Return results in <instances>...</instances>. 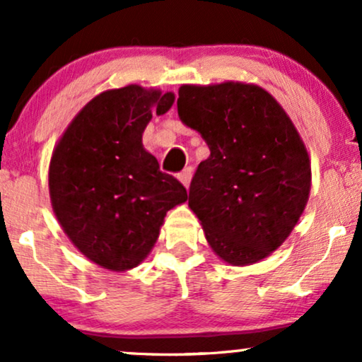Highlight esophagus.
<instances>
[{
	"mask_svg": "<svg viewBox=\"0 0 362 362\" xmlns=\"http://www.w3.org/2000/svg\"><path fill=\"white\" fill-rule=\"evenodd\" d=\"M178 180H180L182 184H184L185 189H189L190 180H192V168H185L184 172L178 173Z\"/></svg>",
	"mask_w": 362,
	"mask_h": 362,
	"instance_id": "esophagus-1",
	"label": "esophagus"
}]
</instances>
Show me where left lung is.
I'll return each mask as SVG.
<instances>
[{
    "label": "left lung",
    "instance_id": "left-lung-1",
    "mask_svg": "<svg viewBox=\"0 0 362 362\" xmlns=\"http://www.w3.org/2000/svg\"><path fill=\"white\" fill-rule=\"evenodd\" d=\"M178 117L209 146L189 207L219 259L250 265L284 243L305 211L310 156L284 109L257 85H184Z\"/></svg>",
    "mask_w": 362,
    "mask_h": 362
}]
</instances>
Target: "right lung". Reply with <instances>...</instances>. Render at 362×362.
<instances>
[{"instance_id": "right-lung-1", "label": "right lung", "mask_w": 362, "mask_h": 362, "mask_svg": "<svg viewBox=\"0 0 362 362\" xmlns=\"http://www.w3.org/2000/svg\"><path fill=\"white\" fill-rule=\"evenodd\" d=\"M172 91L139 85L107 90L86 103L54 148L49 194L74 247L103 269L124 272L148 257L167 211L185 187L160 172L143 148L153 114L173 105Z\"/></svg>"}]
</instances>
